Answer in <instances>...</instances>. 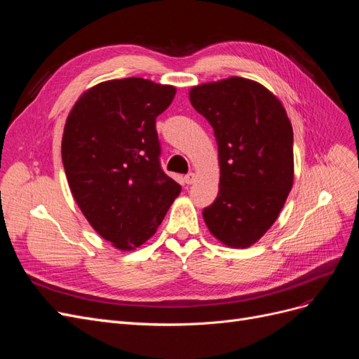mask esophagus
<instances>
[{"label": "esophagus", "instance_id": "34e87169", "mask_svg": "<svg viewBox=\"0 0 359 359\" xmlns=\"http://www.w3.org/2000/svg\"><path fill=\"white\" fill-rule=\"evenodd\" d=\"M184 181H186V184H189V186H190V184H193L194 181H196V175H194L193 172H189L187 175L184 177Z\"/></svg>", "mask_w": 359, "mask_h": 359}]
</instances>
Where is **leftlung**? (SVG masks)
Masks as SVG:
<instances>
[{
	"instance_id": "obj_1",
	"label": "left lung",
	"mask_w": 359,
	"mask_h": 359,
	"mask_svg": "<svg viewBox=\"0 0 359 359\" xmlns=\"http://www.w3.org/2000/svg\"><path fill=\"white\" fill-rule=\"evenodd\" d=\"M190 102L219 145V196L203 208V220L222 243L252 245L277 220L292 189L293 132L285 107L244 78L194 86Z\"/></svg>"
}]
</instances>
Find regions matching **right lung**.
<instances>
[{
  "instance_id": "add662e5",
  "label": "right lung",
  "mask_w": 359,
  "mask_h": 359,
  "mask_svg": "<svg viewBox=\"0 0 359 359\" xmlns=\"http://www.w3.org/2000/svg\"><path fill=\"white\" fill-rule=\"evenodd\" d=\"M175 95L142 78L95 85L76 102L61 156L70 190L94 229L121 250L153 236L181 186L161 169L157 116Z\"/></svg>"
}]
</instances>
